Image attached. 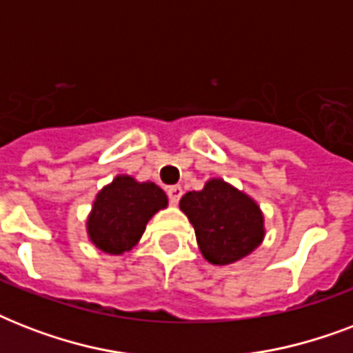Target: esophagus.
Masks as SVG:
<instances>
[{
  "label": "esophagus",
  "instance_id": "1",
  "mask_svg": "<svg viewBox=\"0 0 353 353\" xmlns=\"http://www.w3.org/2000/svg\"><path fill=\"white\" fill-rule=\"evenodd\" d=\"M183 196V188L181 187H170L168 188V198H170V203L172 205H177L179 203V199Z\"/></svg>",
  "mask_w": 353,
  "mask_h": 353
}]
</instances>
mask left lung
Here are the masks:
<instances>
[{
  "label": "left lung",
  "instance_id": "left-lung-1",
  "mask_svg": "<svg viewBox=\"0 0 353 353\" xmlns=\"http://www.w3.org/2000/svg\"><path fill=\"white\" fill-rule=\"evenodd\" d=\"M179 207L196 231L199 251L210 263L227 265L241 260L262 243L260 207L221 179H210L199 192H187Z\"/></svg>",
  "mask_w": 353,
  "mask_h": 353
}]
</instances>
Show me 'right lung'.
Masks as SVG:
<instances>
[{
    "instance_id": "1",
    "label": "right lung",
    "mask_w": 353,
    "mask_h": 353,
    "mask_svg": "<svg viewBox=\"0 0 353 353\" xmlns=\"http://www.w3.org/2000/svg\"><path fill=\"white\" fill-rule=\"evenodd\" d=\"M166 205V194L154 183L117 176L97 194L88 220L90 240L110 254L130 251L143 236L150 218Z\"/></svg>"
}]
</instances>
